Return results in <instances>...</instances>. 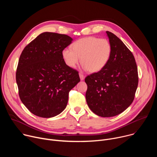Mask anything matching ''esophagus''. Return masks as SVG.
<instances>
[{
  "label": "esophagus",
  "instance_id": "34e87169",
  "mask_svg": "<svg viewBox=\"0 0 157 157\" xmlns=\"http://www.w3.org/2000/svg\"><path fill=\"white\" fill-rule=\"evenodd\" d=\"M79 77H80V79H81V80H84V78H85V76L82 74V73H79Z\"/></svg>",
  "mask_w": 157,
  "mask_h": 157
}]
</instances>
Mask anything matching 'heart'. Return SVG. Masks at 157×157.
I'll use <instances>...</instances> for the list:
<instances>
[{
  "label": "heart",
  "mask_w": 157,
  "mask_h": 157,
  "mask_svg": "<svg viewBox=\"0 0 157 157\" xmlns=\"http://www.w3.org/2000/svg\"><path fill=\"white\" fill-rule=\"evenodd\" d=\"M61 54L65 63L71 68H75L81 57L84 69L96 73L102 70L109 63L112 46L105 38L87 36L75 41L71 48L63 49Z\"/></svg>",
  "instance_id": "b5f03b06"
}]
</instances>
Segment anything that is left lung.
I'll list each match as a JSON object with an SVG mask.
<instances>
[{
    "instance_id": "1",
    "label": "left lung",
    "mask_w": 157,
    "mask_h": 157,
    "mask_svg": "<svg viewBox=\"0 0 157 157\" xmlns=\"http://www.w3.org/2000/svg\"><path fill=\"white\" fill-rule=\"evenodd\" d=\"M106 33L112 46L110 60L102 70L85 78L87 104L94 114L103 117L124 111L132 103L139 82L132 53L116 35Z\"/></svg>"
}]
</instances>
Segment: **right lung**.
Masks as SVG:
<instances>
[{
	"mask_svg": "<svg viewBox=\"0 0 157 157\" xmlns=\"http://www.w3.org/2000/svg\"><path fill=\"white\" fill-rule=\"evenodd\" d=\"M73 39L44 32L22 51L16 71L21 101L35 116L50 118L66 108L69 93L80 81L77 70L67 65L62 51Z\"/></svg>",
	"mask_w": 157,
	"mask_h": 157,
	"instance_id": "obj_1",
	"label": "right lung"
}]
</instances>
